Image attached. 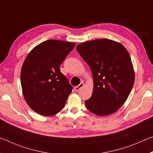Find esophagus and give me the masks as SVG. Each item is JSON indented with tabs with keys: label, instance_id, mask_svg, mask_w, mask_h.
<instances>
[{
	"label": "esophagus",
	"instance_id": "1",
	"mask_svg": "<svg viewBox=\"0 0 153 153\" xmlns=\"http://www.w3.org/2000/svg\"><path fill=\"white\" fill-rule=\"evenodd\" d=\"M84 86V84L83 83V82H81V83L79 84L78 86H77L75 87V88H74V89H75V91H76V92H77V91H79V89H81V88H82V87H83Z\"/></svg>",
	"mask_w": 153,
	"mask_h": 153
}]
</instances>
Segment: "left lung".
I'll return each instance as SVG.
<instances>
[{"mask_svg": "<svg viewBox=\"0 0 153 153\" xmlns=\"http://www.w3.org/2000/svg\"><path fill=\"white\" fill-rule=\"evenodd\" d=\"M76 50L91 68L93 78L88 110L97 116L116 112L127 101L135 81L130 55L120 43L99 39L82 43Z\"/></svg>", "mask_w": 153, "mask_h": 153, "instance_id": "obj_1", "label": "left lung"}]
</instances>
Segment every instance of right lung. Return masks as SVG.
Returning a JSON list of instances; mask_svg holds the SVG:
<instances>
[{
    "mask_svg": "<svg viewBox=\"0 0 153 153\" xmlns=\"http://www.w3.org/2000/svg\"><path fill=\"white\" fill-rule=\"evenodd\" d=\"M75 45L50 39L35 46L26 56L21 69L22 89L26 102L39 114L53 116L64 108L73 87L59 67Z\"/></svg>",
    "mask_w": 153,
    "mask_h": 153,
    "instance_id": "1",
    "label": "right lung"
}]
</instances>
